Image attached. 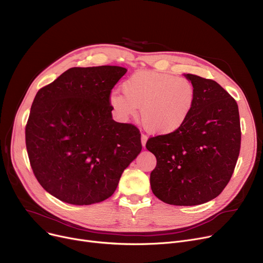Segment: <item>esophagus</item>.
<instances>
[{
	"label": "esophagus",
	"mask_w": 263,
	"mask_h": 263,
	"mask_svg": "<svg viewBox=\"0 0 263 263\" xmlns=\"http://www.w3.org/2000/svg\"><path fill=\"white\" fill-rule=\"evenodd\" d=\"M147 139H148V137H147V135L146 134H142V145L145 147V145H146V142H147Z\"/></svg>",
	"instance_id": "esophagus-1"
}]
</instances>
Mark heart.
<instances>
[{
    "label": "heart",
    "mask_w": 263,
    "mask_h": 263,
    "mask_svg": "<svg viewBox=\"0 0 263 263\" xmlns=\"http://www.w3.org/2000/svg\"><path fill=\"white\" fill-rule=\"evenodd\" d=\"M122 93L109 96V103L121 120H128L141 108L147 130L168 134L180 129L189 119L196 99L192 82L170 73L139 71L121 85Z\"/></svg>",
    "instance_id": "heart-1"
}]
</instances>
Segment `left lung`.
I'll use <instances>...</instances> for the list:
<instances>
[{
    "label": "left lung",
    "mask_w": 263,
    "mask_h": 263,
    "mask_svg": "<svg viewBox=\"0 0 263 263\" xmlns=\"http://www.w3.org/2000/svg\"><path fill=\"white\" fill-rule=\"evenodd\" d=\"M196 90L183 126L149 137L146 148L157 158L150 174L154 194L175 205L204 203L223 192L238 161L241 126L238 104L213 80L185 74Z\"/></svg>",
    "instance_id": "1"
}]
</instances>
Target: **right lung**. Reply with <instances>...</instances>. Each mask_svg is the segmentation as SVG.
<instances>
[{
	"label": "right lung",
	"mask_w": 263,
	"mask_h": 263,
	"mask_svg": "<svg viewBox=\"0 0 263 263\" xmlns=\"http://www.w3.org/2000/svg\"><path fill=\"white\" fill-rule=\"evenodd\" d=\"M126 72L118 66L73 67L36 93L26 150L38 182L58 199L105 200L141 153L140 130L112 118L109 96Z\"/></svg>",
	"instance_id": "add662e5"
}]
</instances>
